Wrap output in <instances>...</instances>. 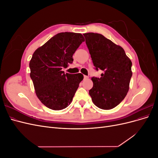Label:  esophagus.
<instances>
[{"label":"esophagus","mask_w":158,"mask_h":158,"mask_svg":"<svg viewBox=\"0 0 158 158\" xmlns=\"http://www.w3.org/2000/svg\"><path fill=\"white\" fill-rule=\"evenodd\" d=\"M84 78L85 80H87V79L89 78V77H88V76H84Z\"/></svg>","instance_id":"1"}]
</instances>
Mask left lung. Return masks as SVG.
Here are the masks:
<instances>
[{
    "label": "left lung",
    "instance_id": "1",
    "mask_svg": "<svg viewBox=\"0 0 158 158\" xmlns=\"http://www.w3.org/2000/svg\"><path fill=\"white\" fill-rule=\"evenodd\" d=\"M95 69L104 73L92 77L94 85L89 94L98 107L109 110L125 99L132 77V62L121 46L99 33L83 34Z\"/></svg>",
    "mask_w": 158,
    "mask_h": 158
}]
</instances>
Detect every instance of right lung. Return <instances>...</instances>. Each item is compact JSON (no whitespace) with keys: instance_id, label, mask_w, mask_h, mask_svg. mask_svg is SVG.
Listing matches in <instances>:
<instances>
[{"instance_id":"1","label":"right lung","mask_w":158,"mask_h":158,"mask_svg":"<svg viewBox=\"0 0 158 158\" xmlns=\"http://www.w3.org/2000/svg\"><path fill=\"white\" fill-rule=\"evenodd\" d=\"M83 41L81 33H59L33 52L30 77L37 97L47 107L62 110L73 101L84 76L64 74L63 69L73 63V55Z\"/></svg>"}]
</instances>
